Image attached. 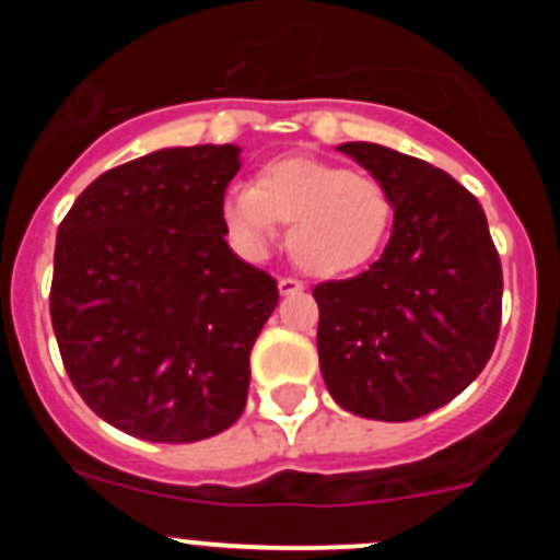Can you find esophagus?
Segmentation results:
<instances>
[{
  "label": "esophagus",
  "instance_id": "obj_1",
  "mask_svg": "<svg viewBox=\"0 0 560 560\" xmlns=\"http://www.w3.org/2000/svg\"><path fill=\"white\" fill-rule=\"evenodd\" d=\"M277 289H280V294L289 296V294H300V291L305 289L303 280H296V277H280L277 280Z\"/></svg>",
  "mask_w": 560,
  "mask_h": 560
}]
</instances>
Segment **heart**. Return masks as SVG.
Wrapping results in <instances>:
<instances>
[{"mask_svg":"<svg viewBox=\"0 0 560 560\" xmlns=\"http://www.w3.org/2000/svg\"><path fill=\"white\" fill-rule=\"evenodd\" d=\"M393 219V196L378 179L314 156L266 162L255 185H232L221 199V221L241 255L264 257L277 224H289V255L316 277L353 275L373 264Z\"/></svg>","mask_w":560,"mask_h":560,"instance_id":"obj_1","label":"heart"}]
</instances>
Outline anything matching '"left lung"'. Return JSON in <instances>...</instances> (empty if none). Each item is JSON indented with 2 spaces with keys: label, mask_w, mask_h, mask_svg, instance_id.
<instances>
[{
  "label": "left lung",
  "mask_w": 560,
  "mask_h": 560,
  "mask_svg": "<svg viewBox=\"0 0 560 560\" xmlns=\"http://www.w3.org/2000/svg\"><path fill=\"white\" fill-rule=\"evenodd\" d=\"M387 187L393 237L368 271L314 289L319 368L341 409L415 420L488 364L502 319V264L482 207L446 171L375 142H345Z\"/></svg>",
  "instance_id": "left-lung-1"
}]
</instances>
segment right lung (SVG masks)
<instances>
[{
    "instance_id": "right-lung-1",
    "label": "right lung",
    "mask_w": 560,
    "mask_h": 560,
    "mask_svg": "<svg viewBox=\"0 0 560 560\" xmlns=\"http://www.w3.org/2000/svg\"><path fill=\"white\" fill-rule=\"evenodd\" d=\"M237 145L162 148L112 167L58 226L49 316L86 407L151 443L241 418L277 280L224 241Z\"/></svg>"
}]
</instances>
